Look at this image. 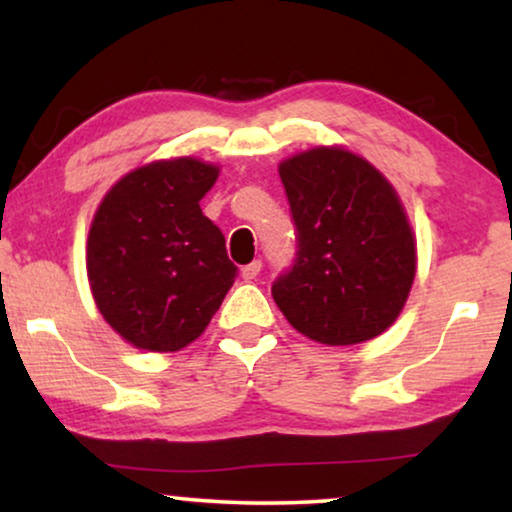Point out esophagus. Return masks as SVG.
Here are the masks:
<instances>
[{
	"label": "esophagus",
	"instance_id": "obj_1",
	"mask_svg": "<svg viewBox=\"0 0 512 512\" xmlns=\"http://www.w3.org/2000/svg\"><path fill=\"white\" fill-rule=\"evenodd\" d=\"M261 268H263L261 261H251L249 265H244V268H242L244 282H251V279H256L258 275H261Z\"/></svg>",
	"mask_w": 512,
	"mask_h": 512
}]
</instances>
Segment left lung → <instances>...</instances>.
<instances>
[{
  "mask_svg": "<svg viewBox=\"0 0 512 512\" xmlns=\"http://www.w3.org/2000/svg\"><path fill=\"white\" fill-rule=\"evenodd\" d=\"M298 230L293 268L272 284L286 321L321 345H359L401 314L417 244L396 188L366 158L314 146L279 163Z\"/></svg>",
  "mask_w": 512,
  "mask_h": 512,
  "instance_id": "obj_1",
  "label": "left lung"
}]
</instances>
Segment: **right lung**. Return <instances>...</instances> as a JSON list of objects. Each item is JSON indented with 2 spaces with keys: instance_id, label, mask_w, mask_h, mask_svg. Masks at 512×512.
<instances>
[{
  "instance_id": "obj_1",
  "label": "right lung",
  "mask_w": 512,
  "mask_h": 512,
  "mask_svg": "<svg viewBox=\"0 0 512 512\" xmlns=\"http://www.w3.org/2000/svg\"><path fill=\"white\" fill-rule=\"evenodd\" d=\"M219 167L153 160L118 179L93 216L88 282L104 321L137 349L179 352L198 340L237 277L226 237L200 200Z\"/></svg>"
}]
</instances>
